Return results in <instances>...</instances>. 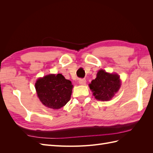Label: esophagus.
<instances>
[{"instance_id": "34e87169", "label": "esophagus", "mask_w": 153, "mask_h": 153, "mask_svg": "<svg viewBox=\"0 0 153 153\" xmlns=\"http://www.w3.org/2000/svg\"><path fill=\"white\" fill-rule=\"evenodd\" d=\"M78 82H79V84L80 85H85L86 84V80L84 79V78H80Z\"/></svg>"}]
</instances>
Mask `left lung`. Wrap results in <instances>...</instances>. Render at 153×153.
<instances>
[{
	"label": "left lung",
	"instance_id": "obj_1",
	"mask_svg": "<svg viewBox=\"0 0 153 153\" xmlns=\"http://www.w3.org/2000/svg\"><path fill=\"white\" fill-rule=\"evenodd\" d=\"M121 80L116 73H109L100 69L96 78L89 85L95 98L101 101H108L113 98L121 87Z\"/></svg>",
	"mask_w": 153,
	"mask_h": 153
}]
</instances>
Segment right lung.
I'll return each mask as SVG.
<instances>
[{
    "label": "right lung",
    "mask_w": 153,
    "mask_h": 153,
    "mask_svg": "<svg viewBox=\"0 0 153 153\" xmlns=\"http://www.w3.org/2000/svg\"><path fill=\"white\" fill-rule=\"evenodd\" d=\"M73 85L61 74H50L39 78L35 84L39 100L45 106L59 109L70 100Z\"/></svg>",
    "instance_id": "add662e5"
}]
</instances>
